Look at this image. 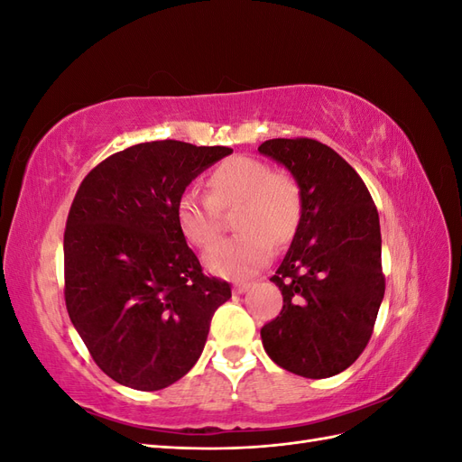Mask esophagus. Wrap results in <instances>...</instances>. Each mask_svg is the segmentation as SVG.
Segmentation results:
<instances>
[{
	"label": "esophagus",
	"mask_w": 462,
	"mask_h": 462,
	"mask_svg": "<svg viewBox=\"0 0 462 462\" xmlns=\"http://www.w3.org/2000/svg\"><path fill=\"white\" fill-rule=\"evenodd\" d=\"M250 287H253V283H250V282H239V283H235V292H239V295H241V292H246Z\"/></svg>",
	"instance_id": "1"
}]
</instances>
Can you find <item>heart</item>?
I'll return each instance as SVG.
<instances>
[{
    "label": "heart",
    "instance_id": "1",
    "mask_svg": "<svg viewBox=\"0 0 462 462\" xmlns=\"http://www.w3.org/2000/svg\"><path fill=\"white\" fill-rule=\"evenodd\" d=\"M302 187L289 170H272L268 162L235 156L221 162L208 177V197L189 189L180 194L175 217L180 235L206 248L219 235L221 209L236 208L233 227L204 254L209 273L243 279L256 273L272 256V243L285 245L302 217Z\"/></svg>",
    "mask_w": 462,
    "mask_h": 462
}]
</instances>
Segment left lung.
I'll list each match as a JSON object with an SVG mask.
<instances>
[{
  "label": "left lung",
  "mask_w": 462,
  "mask_h": 462,
  "mask_svg": "<svg viewBox=\"0 0 462 462\" xmlns=\"http://www.w3.org/2000/svg\"><path fill=\"white\" fill-rule=\"evenodd\" d=\"M302 187V217L272 282L283 309L262 329L265 353L310 380L346 370L365 351L385 292L382 233L365 180L314 138L258 146Z\"/></svg>",
  "instance_id": "left-lung-1"
}]
</instances>
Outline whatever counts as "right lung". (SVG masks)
<instances>
[{"mask_svg": "<svg viewBox=\"0 0 462 462\" xmlns=\"http://www.w3.org/2000/svg\"><path fill=\"white\" fill-rule=\"evenodd\" d=\"M231 152L143 143L82 179L63 236L65 306L97 368L121 385L158 391L180 380L231 299L227 282L204 275L175 217L190 180Z\"/></svg>", "mask_w": 462, "mask_h": 462, "instance_id": "obj_1", "label": "right lung"}]
</instances>
